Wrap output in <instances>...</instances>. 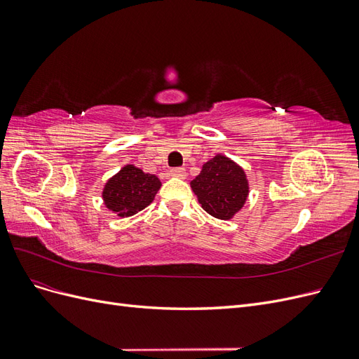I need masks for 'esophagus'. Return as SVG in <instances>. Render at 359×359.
<instances>
[{"instance_id": "34e87169", "label": "esophagus", "mask_w": 359, "mask_h": 359, "mask_svg": "<svg viewBox=\"0 0 359 359\" xmlns=\"http://www.w3.org/2000/svg\"><path fill=\"white\" fill-rule=\"evenodd\" d=\"M170 177H173V178H186V175H187V173H186V170H184L182 168H173V169H170Z\"/></svg>"}]
</instances>
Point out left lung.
Returning <instances> with one entry per match:
<instances>
[{
  "mask_svg": "<svg viewBox=\"0 0 359 359\" xmlns=\"http://www.w3.org/2000/svg\"><path fill=\"white\" fill-rule=\"evenodd\" d=\"M190 186L202 208L220 220L232 219L248 196L244 169L222 154L206 161Z\"/></svg>",
  "mask_w": 359,
  "mask_h": 359,
  "instance_id": "8db88e82",
  "label": "left lung"
}]
</instances>
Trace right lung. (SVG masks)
Masks as SVG:
<instances>
[{"mask_svg":"<svg viewBox=\"0 0 359 359\" xmlns=\"http://www.w3.org/2000/svg\"><path fill=\"white\" fill-rule=\"evenodd\" d=\"M161 186L153 173H145L133 165H126L121 170L107 180L103 189V202L106 208L118 217H130L154 201Z\"/></svg>","mask_w":359,"mask_h":359,"instance_id":"add662e5","label":"right lung"}]
</instances>
